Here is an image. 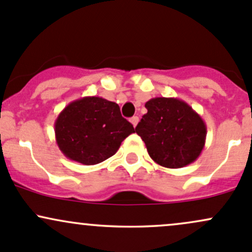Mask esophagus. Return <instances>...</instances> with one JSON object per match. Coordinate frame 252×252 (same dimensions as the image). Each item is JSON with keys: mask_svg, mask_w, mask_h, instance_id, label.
Masks as SVG:
<instances>
[{"mask_svg": "<svg viewBox=\"0 0 252 252\" xmlns=\"http://www.w3.org/2000/svg\"><path fill=\"white\" fill-rule=\"evenodd\" d=\"M130 123L133 124L134 128H135V126H137V123H139V117H137V116H134V117H131L130 118Z\"/></svg>", "mask_w": 252, "mask_h": 252, "instance_id": "esophagus-1", "label": "esophagus"}]
</instances>
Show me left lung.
<instances>
[{"instance_id":"obj_1","label":"left lung","mask_w":252,"mask_h":252,"mask_svg":"<svg viewBox=\"0 0 252 252\" xmlns=\"http://www.w3.org/2000/svg\"><path fill=\"white\" fill-rule=\"evenodd\" d=\"M135 128L150 157L164 168H184L205 146L206 126L190 106L177 97H153Z\"/></svg>"}]
</instances>
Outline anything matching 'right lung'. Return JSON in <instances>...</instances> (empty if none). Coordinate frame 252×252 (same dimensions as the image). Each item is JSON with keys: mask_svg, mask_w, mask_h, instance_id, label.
<instances>
[{"mask_svg": "<svg viewBox=\"0 0 252 252\" xmlns=\"http://www.w3.org/2000/svg\"><path fill=\"white\" fill-rule=\"evenodd\" d=\"M55 140L68 159L94 165L112 157L122 141L135 133L119 106L100 96L70 102L54 123Z\"/></svg>", "mask_w": 252, "mask_h": 252, "instance_id": "add662e5", "label": "right lung"}]
</instances>
